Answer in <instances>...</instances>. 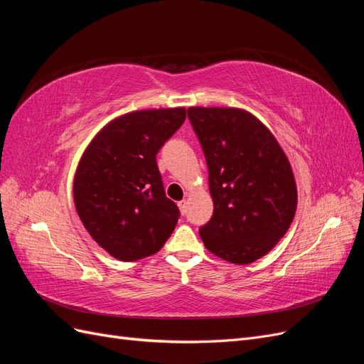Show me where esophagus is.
<instances>
[{
  "label": "esophagus",
  "instance_id": "34e87169",
  "mask_svg": "<svg viewBox=\"0 0 364 364\" xmlns=\"http://www.w3.org/2000/svg\"><path fill=\"white\" fill-rule=\"evenodd\" d=\"M178 206H179V209H181V213H182V214H185V213H186V200H181V202L178 203Z\"/></svg>",
  "mask_w": 364,
  "mask_h": 364
}]
</instances>
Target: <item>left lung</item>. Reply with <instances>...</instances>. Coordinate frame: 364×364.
I'll list each match as a JSON object with an SVG mask.
<instances>
[{
	"mask_svg": "<svg viewBox=\"0 0 364 364\" xmlns=\"http://www.w3.org/2000/svg\"><path fill=\"white\" fill-rule=\"evenodd\" d=\"M208 165L214 213L199 229L205 247L234 264L269 253L297 206L291 165L261 121L237 107H190Z\"/></svg>",
	"mask_w": 364,
	"mask_h": 364,
	"instance_id": "obj_1",
	"label": "left lung"
}]
</instances>
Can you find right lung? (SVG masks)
I'll return each mask as SVG.
<instances>
[{"label": "right lung", "instance_id": "right-lung-1", "mask_svg": "<svg viewBox=\"0 0 364 364\" xmlns=\"http://www.w3.org/2000/svg\"><path fill=\"white\" fill-rule=\"evenodd\" d=\"M185 118L183 107L121 115L98 132L77 165V214L119 261L156 253L178 225L179 208L165 196L156 155Z\"/></svg>", "mask_w": 364, "mask_h": 364}]
</instances>
